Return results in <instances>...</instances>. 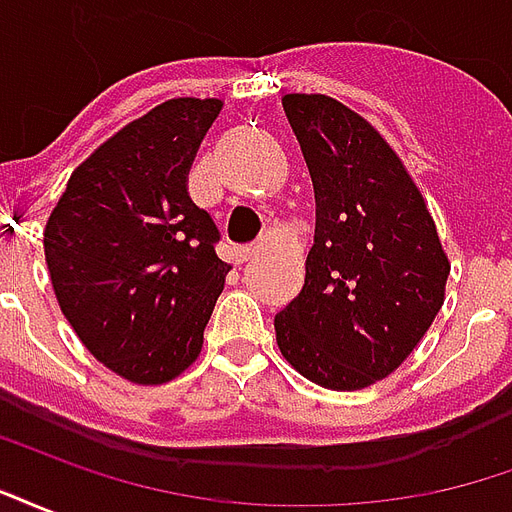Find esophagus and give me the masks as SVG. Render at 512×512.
I'll return each mask as SVG.
<instances>
[{
    "label": "esophagus",
    "mask_w": 512,
    "mask_h": 512,
    "mask_svg": "<svg viewBox=\"0 0 512 512\" xmlns=\"http://www.w3.org/2000/svg\"><path fill=\"white\" fill-rule=\"evenodd\" d=\"M263 255V246H241V249H235V263H246V260H255V257Z\"/></svg>",
    "instance_id": "esophagus-1"
}]
</instances>
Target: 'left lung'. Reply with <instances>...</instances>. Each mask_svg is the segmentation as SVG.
<instances>
[{"label": "left lung", "instance_id": "obj_1", "mask_svg": "<svg viewBox=\"0 0 512 512\" xmlns=\"http://www.w3.org/2000/svg\"><path fill=\"white\" fill-rule=\"evenodd\" d=\"M282 109L315 189L304 288L274 318L293 370L334 392L392 376L444 304L450 257L422 191L370 120L332 95Z\"/></svg>", "mask_w": 512, "mask_h": 512}]
</instances>
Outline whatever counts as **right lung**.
<instances>
[{"label": "right lung", "mask_w": 512, "mask_h": 512, "mask_svg": "<svg viewBox=\"0 0 512 512\" xmlns=\"http://www.w3.org/2000/svg\"><path fill=\"white\" fill-rule=\"evenodd\" d=\"M222 98H169L73 169L43 252L62 315L131 384L178 378L202 351L230 263L189 197V169Z\"/></svg>", "instance_id": "right-lung-1"}]
</instances>
